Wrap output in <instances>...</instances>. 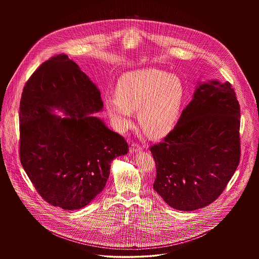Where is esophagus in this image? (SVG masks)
Masks as SVG:
<instances>
[{
    "label": "esophagus",
    "instance_id": "34e87169",
    "mask_svg": "<svg viewBox=\"0 0 259 259\" xmlns=\"http://www.w3.org/2000/svg\"><path fill=\"white\" fill-rule=\"evenodd\" d=\"M142 149H143V148H142L141 146H139V145H137V144H133V145L131 146V148H130V152H131V153H135V152L141 151Z\"/></svg>",
    "mask_w": 259,
    "mask_h": 259
}]
</instances>
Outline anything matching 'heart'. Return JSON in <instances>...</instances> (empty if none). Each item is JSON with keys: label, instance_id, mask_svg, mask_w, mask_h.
I'll list each match as a JSON object with an SVG mask.
<instances>
[{"label": "heart", "instance_id": "heart-1", "mask_svg": "<svg viewBox=\"0 0 259 259\" xmlns=\"http://www.w3.org/2000/svg\"><path fill=\"white\" fill-rule=\"evenodd\" d=\"M184 93L177 75L148 68L124 74L116 84V95L105 99V106L118 130L128 129L138 111L143 129L153 138H162L178 120Z\"/></svg>", "mask_w": 259, "mask_h": 259}]
</instances>
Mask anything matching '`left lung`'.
Instances as JSON below:
<instances>
[{
  "instance_id": "left-lung-1",
  "label": "left lung",
  "mask_w": 259,
  "mask_h": 259,
  "mask_svg": "<svg viewBox=\"0 0 259 259\" xmlns=\"http://www.w3.org/2000/svg\"><path fill=\"white\" fill-rule=\"evenodd\" d=\"M240 106L229 82L199 81L164 142L150 148L154 190L174 209L194 210L219 197L240 161Z\"/></svg>"
}]
</instances>
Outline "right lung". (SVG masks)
Wrapping results in <instances>:
<instances>
[{
  "label": "right lung",
  "instance_id": "add662e5",
  "mask_svg": "<svg viewBox=\"0 0 259 259\" xmlns=\"http://www.w3.org/2000/svg\"><path fill=\"white\" fill-rule=\"evenodd\" d=\"M103 107L97 85L64 53L42 63L25 84L20 161L52 206L70 210L87 206L106 186L111 161L127 154L123 137L92 115Z\"/></svg>",
  "mask_w": 259,
  "mask_h": 259
}]
</instances>
